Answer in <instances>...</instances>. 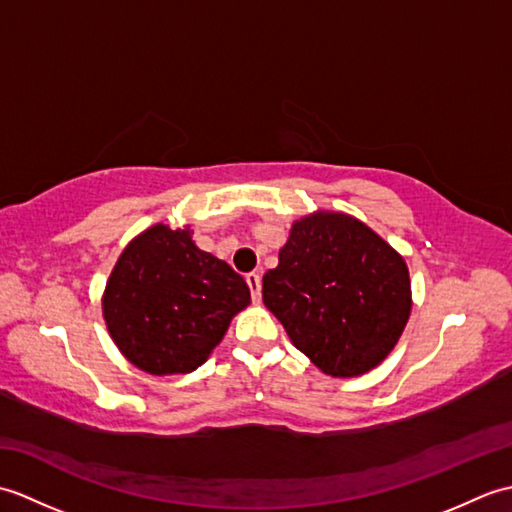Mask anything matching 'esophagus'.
<instances>
[{
  "label": "esophagus",
  "instance_id": "obj_1",
  "mask_svg": "<svg viewBox=\"0 0 512 512\" xmlns=\"http://www.w3.org/2000/svg\"><path fill=\"white\" fill-rule=\"evenodd\" d=\"M246 284L250 288V295H253V301L262 299V277H259L257 273H250V275H246Z\"/></svg>",
  "mask_w": 512,
  "mask_h": 512
}]
</instances>
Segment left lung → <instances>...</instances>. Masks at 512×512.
Returning a JSON list of instances; mask_svg holds the SVG:
<instances>
[{"label":"left lung","mask_w":512,"mask_h":512,"mask_svg":"<svg viewBox=\"0 0 512 512\" xmlns=\"http://www.w3.org/2000/svg\"><path fill=\"white\" fill-rule=\"evenodd\" d=\"M266 308L323 374L354 378L394 350L411 314L409 268L365 222L303 215L262 279Z\"/></svg>","instance_id":"1"}]
</instances>
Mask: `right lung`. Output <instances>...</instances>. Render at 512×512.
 I'll list each match as a JSON object with an SVG mask.
<instances>
[{"label": "right lung", "mask_w": 512, "mask_h": 512, "mask_svg": "<svg viewBox=\"0 0 512 512\" xmlns=\"http://www.w3.org/2000/svg\"><path fill=\"white\" fill-rule=\"evenodd\" d=\"M101 303L127 361L171 376L191 374L211 356L250 290L231 266L195 246L189 226L154 224L125 246Z\"/></svg>", "instance_id": "right-lung-1"}]
</instances>
